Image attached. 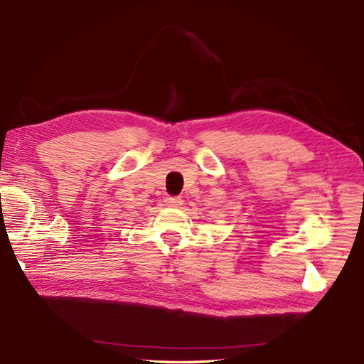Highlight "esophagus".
<instances>
[{"instance_id": "1", "label": "esophagus", "mask_w": 364, "mask_h": 364, "mask_svg": "<svg viewBox=\"0 0 364 364\" xmlns=\"http://www.w3.org/2000/svg\"><path fill=\"white\" fill-rule=\"evenodd\" d=\"M165 203L168 207H179V205H182V199L177 196H168L165 199Z\"/></svg>"}]
</instances>
